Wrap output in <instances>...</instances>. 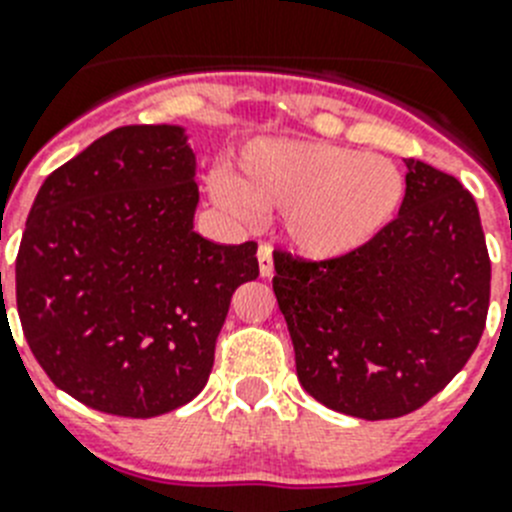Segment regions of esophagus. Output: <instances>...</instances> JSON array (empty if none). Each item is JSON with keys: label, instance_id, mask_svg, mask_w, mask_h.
I'll list each match as a JSON object with an SVG mask.
<instances>
[{"label": "esophagus", "instance_id": "esophagus-1", "mask_svg": "<svg viewBox=\"0 0 512 512\" xmlns=\"http://www.w3.org/2000/svg\"><path fill=\"white\" fill-rule=\"evenodd\" d=\"M256 256H259V274H261V277H264V279H269L271 274H274V261H271V248H269V246H261Z\"/></svg>", "mask_w": 512, "mask_h": 512}]
</instances>
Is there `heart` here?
Wrapping results in <instances>:
<instances>
[{
  "label": "heart",
  "mask_w": 512,
  "mask_h": 512,
  "mask_svg": "<svg viewBox=\"0 0 512 512\" xmlns=\"http://www.w3.org/2000/svg\"><path fill=\"white\" fill-rule=\"evenodd\" d=\"M210 194L235 223L282 212L284 241L312 261L343 259L377 241L400 212L405 176L387 156L325 140H253L238 174L212 176Z\"/></svg>",
  "instance_id": "heart-1"
}]
</instances>
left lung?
<instances>
[{
    "label": "left lung",
    "instance_id": "1",
    "mask_svg": "<svg viewBox=\"0 0 512 512\" xmlns=\"http://www.w3.org/2000/svg\"><path fill=\"white\" fill-rule=\"evenodd\" d=\"M405 200L361 251L330 261L274 253V295L300 384L325 408L400 418L474 354L490 307L479 210L459 179L408 158Z\"/></svg>",
    "mask_w": 512,
    "mask_h": 512
}]
</instances>
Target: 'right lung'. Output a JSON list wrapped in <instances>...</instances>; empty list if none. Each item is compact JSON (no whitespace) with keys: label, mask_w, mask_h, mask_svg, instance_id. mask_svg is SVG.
Returning a JSON list of instances; mask_svg holds the SVG:
<instances>
[{"label":"right lung","mask_w":512,"mask_h":512,"mask_svg":"<svg viewBox=\"0 0 512 512\" xmlns=\"http://www.w3.org/2000/svg\"><path fill=\"white\" fill-rule=\"evenodd\" d=\"M197 161L182 125H128L40 187L15 264L30 351L99 413L156 418L200 395L256 243L194 230Z\"/></svg>","instance_id":"obj_1"}]
</instances>
